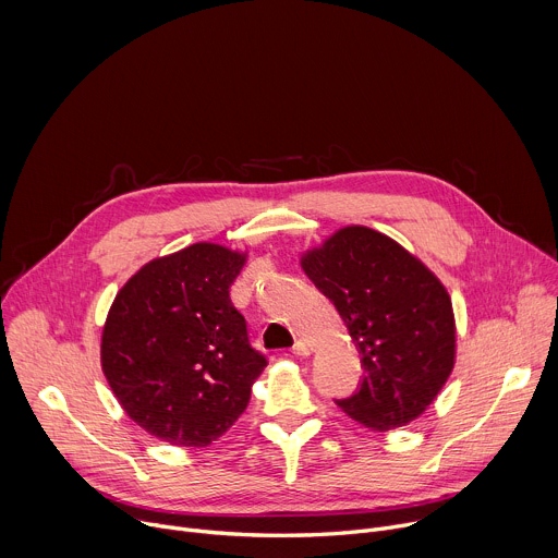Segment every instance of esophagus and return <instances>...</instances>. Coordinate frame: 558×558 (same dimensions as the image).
<instances>
[{"label": "esophagus", "instance_id": "1", "mask_svg": "<svg viewBox=\"0 0 558 558\" xmlns=\"http://www.w3.org/2000/svg\"><path fill=\"white\" fill-rule=\"evenodd\" d=\"M311 351H313V347H311V342H306V340H298L295 344H293V353L295 355H311Z\"/></svg>", "mask_w": 558, "mask_h": 558}]
</instances>
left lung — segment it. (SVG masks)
I'll return each instance as SVG.
<instances>
[{"label":"left lung","instance_id":"1","mask_svg":"<svg viewBox=\"0 0 558 558\" xmlns=\"http://www.w3.org/2000/svg\"><path fill=\"white\" fill-rule=\"evenodd\" d=\"M300 265L336 304L362 355L360 390L338 407L377 433L417 420L454 368V313L441 280L364 225L338 229Z\"/></svg>","mask_w":558,"mask_h":558}]
</instances>
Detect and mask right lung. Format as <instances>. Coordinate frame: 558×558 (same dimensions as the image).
<instances>
[{"label": "right lung", "instance_id": "add662e5", "mask_svg": "<svg viewBox=\"0 0 558 558\" xmlns=\"http://www.w3.org/2000/svg\"><path fill=\"white\" fill-rule=\"evenodd\" d=\"M247 252L196 243L143 265L117 293L101 368L132 422L172 446H209L250 404L267 366L229 287Z\"/></svg>", "mask_w": 558, "mask_h": 558}]
</instances>
